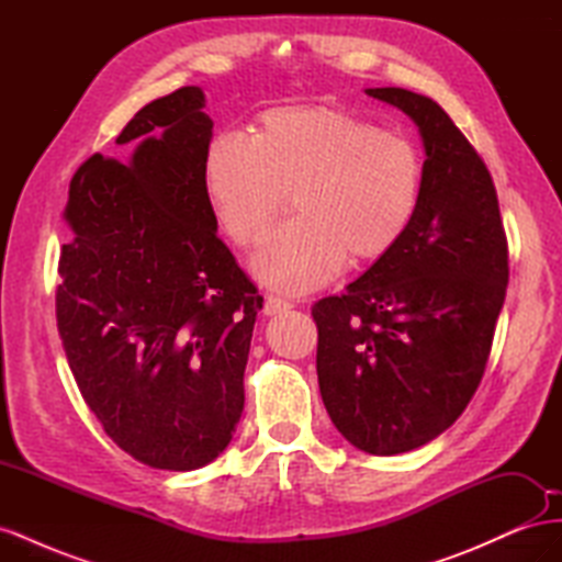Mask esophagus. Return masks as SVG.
<instances>
[{"label": "esophagus", "mask_w": 562, "mask_h": 562, "mask_svg": "<svg viewBox=\"0 0 562 562\" xmlns=\"http://www.w3.org/2000/svg\"><path fill=\"white\" fill-rule=\"evenodd\" d=\"M291 307H293V304L288 302V300L277 297V295H267V297H265V304H262V314H265V316H277V314H281V312H288Z\"/></svg>", "instance_id": "esophagus-1"}]
</instances>
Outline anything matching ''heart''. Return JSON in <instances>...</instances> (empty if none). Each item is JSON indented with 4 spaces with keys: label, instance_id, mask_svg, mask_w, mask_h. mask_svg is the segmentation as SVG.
Masks as SVG:
<instances>
[{
    "label": "heart",
    "instance_id": "obj_1",
    "mask_svg": "<svg viewBox=\"0 0 562 562\" xmlns=\"http://www.w3.org/2000/svg\"><path fill=\"white\" fill-rule=\"evenodd\" d=\"M203 184L229 239L250 248L293 192L297 215L271 232L252 269L285 293H307L342 271L347 255L380 258L417 211L415 147L361 119L318 108L269 110L258 133L211 143Z\"/></svg>",
    "mask_w": 562,
    "mask_h": 562
}]
</instances>
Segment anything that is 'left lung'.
I'll list each match as a JSON object with an SVG mask.
<instances>
[{"instance_id": "obj_1", "label": "left lung", "mask_w": 562, "mask_h": 562, "mask_svg": "<svg viewBox=\"0 0 562 562\" xmlns=\"http://www.w3.org/2000/svg\"><path fill=\"white\" fill-rule=\"evenodd\" d=\"M370 98L413 119L424 145L417 211L345 295L318 300L323 405L353 448L401 454L452 427L481 384L508 283L490 171L446 110L396 87Z\"/></svg>"}]
</instances>
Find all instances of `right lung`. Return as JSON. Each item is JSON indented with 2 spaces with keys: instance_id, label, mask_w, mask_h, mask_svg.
<instances>
[{
  "instance_id": "right-lung-1",
  "label": "right lung",
  "mask_w": 562,
  "mask_h": 562,
  "mask_svg": "<svg viewBox=\"0 0 562 562\" xmlns=\"http://www.w3.org/2000/svg\"><path fill=\"white\" fill-rule=\"evenodd\" d=\"M182 87L119 133L126 164L93 155L70 182L56 318L77 386L138 462L192 471L223 452L244 413L262 310L217 239L203 184L213 122Z\"/></svg>"
}]
</instances>
